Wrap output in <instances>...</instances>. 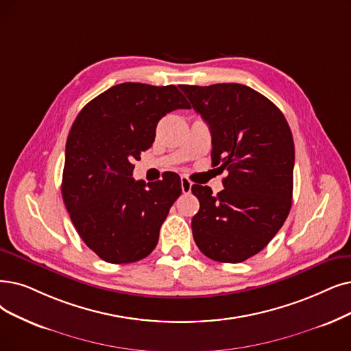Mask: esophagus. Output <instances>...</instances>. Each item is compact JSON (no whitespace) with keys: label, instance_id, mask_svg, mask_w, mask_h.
I'll list each match as a JSON object with an SVG mask.
<instances>
[{"label":"esophagus","instance_id":"1","mask_svg":"<svg viewBox=\"0 0 351 351\" xmlns=\"http://www.w3.org/2000/svg\"><path fill=\"white\" fill-rule=\"evenodd\" d=\"M191 181L187 177H181V191L184 194H189L191 191Z\"/></svg>","mask_w":351,"mask_h":351}]
</instances>
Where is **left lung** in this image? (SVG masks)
Instances as JSON below:
<instances>
[{"mask_svg":"<svg viewBox=\"0 0 351 351\" xmlns=\"http://www.w3.org/2000/svg\"><path fill=\"white\" fill-rule=\"evenodd\" d=\"M212 132V162L229 174L224 189L194 184L200 202L193 237L217 262L256 255L282 228L292 204L295 149L289 125L268 97L239 83L181 85Z\"/></svg>","mask_w":351,"mask_h":351,"instance_id":"obj_1","label":"left lung"}]
</instances>
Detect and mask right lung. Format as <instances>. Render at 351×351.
<instances>
[{
    "label": "right lung",
    "instance_id": "right-lung-1",
    "mask_svg": "<svg viewBox=\"0 0 351 351\" xmlns=\"http://www.w3.org/2000/svg\"><path fill=\"white\" fill-rule=\"evenodd\" d=\"M190 109L174 85L127 82L96 96L75 119L66 143L62 195L82 241L109 263L148 256L181 194L168 173L156 183L132 178L134 160L156 138L168 112Z\"/></svg>",
    "mask_w": 351,
    "mask_h": 351
}]
</instances>
